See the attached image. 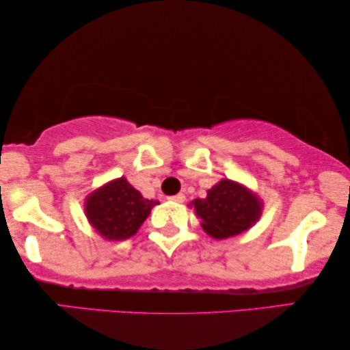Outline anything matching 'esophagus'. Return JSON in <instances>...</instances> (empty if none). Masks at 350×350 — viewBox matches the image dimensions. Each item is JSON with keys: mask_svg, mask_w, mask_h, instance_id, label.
Instances as JSON below:
<instances>
[{"mask_svg": "<svg viewBox=\"0 0 350 350\" xmlns=\"http://www.w3.org/2000/svg\"><path fill=\"white\" fill-rule=\"evenodd\" d=\"M170 200H174L176 204H183L185 202V194H176V196H172Z\"/></svg>", "mask_w": 350, "mask_h": 350, "instance_id": "obj_1", "label": "esophagus"}]
</instances>
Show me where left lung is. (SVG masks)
Masks as SVG:
<instances>
[{
    "label": "left lung",
    "mask_w": 350,
    "mask_h": 350,
    "mask_svg": "<svg viewBox=\"0 0 350 350\" xmlns=\"http://www.w3.org/2000/svg\"><path fill=\"white\" fill-rule=\"evenodd\" d=\"M200 226L210 237H236L260 221L265 202L255 191L239 181L223 178L207 191V198L189 202Z\"/></svg>",
    "instance_id": "8db88e82"
}]
</instances>
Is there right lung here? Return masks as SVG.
Here are the masks:
<instances>
[{"instance_id": "1", "label": "right lung", "mask_w": 350, "mask_h": 350, "mask_svg": "<svg viewBox=\"0 0 350 350\" xmlns=\"http://www.w3.org/2000/svg\"><path fill=\"white\" fill-rule=\"evenodd\" d=\"M157 204L159 200L143 198L126 176H119L85 196L84 213L105 241H126L135 236Z\"/></svg>"}]
</instances>
